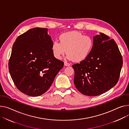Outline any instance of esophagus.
I'll list each match as a JSON object with an SVG mask.
<instances>
[{
  "label": "esophagus",
  "mask_w": 129,
  "mask_h": 129,
  "mask_svg": "<svg viewBox=\"0 0 129 129\" xmlns=\"http://www.w3.org/2000/svg\"><path fill=\"white\" fill-rule=\"evenodd\" d=\"M64 65L66 66H69L71 65V64L70 63H67V62H64Z\"/></svg>",
  "instance_id": "1"
}]
</instances>
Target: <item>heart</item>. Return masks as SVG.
Returning a JSON list of instances; mask_svg holds the SVG:
<instances>
[{
    "label": "heart",
    "instance_id": "1",
    "mask_svg": "<svg viewBox=\"0 0 129 129\" xmlns=\"http://www.w3.org/2000/svg\"><path fill=\"white\" fill-rule=\"evenodd\" d=\"M58 42H53L51 50L54 56L60 59L66 53L68 59L81 62L91 53L93 47V40L89 36H84L78 31L65 33L59 37Z\"/></svg>",
    "mask_w": 129,
    "mask_h": 129
}]
</instances>
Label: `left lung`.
Instances as JSON below:
<instances>
[{"label": "left lung", "mask_w": 129, "mask_h": 129, "mask_svg": "<svg viewBox=\"0 0 129 129\" xmlns=\"http://www.w3.org/2000/svg\"><path fill=\"white\" fill-rule=\"evenodd\" d=\"M93 47L89 56L72 66L74 84L80 92L97 96L117 84L122 66V57L114 39L100 33L93 37Z\"/></svg>", "instance_id": "8db88e82"}]
</instances>
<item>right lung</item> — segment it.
<instances>
[{
    "label": "right lung",
    "mask_w": 129,
    "mask_h": 129,
    "mask_svg": "<svg viewBox=\"0 0 129 129\" xmlns=\"http://www.w3.org/2000/svg\"><path fill=\"white\" fill-rule=\"evenodd\" d=\"M48 30L30 29L17 38L12 47L9 70L16 88L29 96L45 93L64 66L53 55Z\"/></svg>",
    "instance_id": "add662e5"
}]
</instances>
